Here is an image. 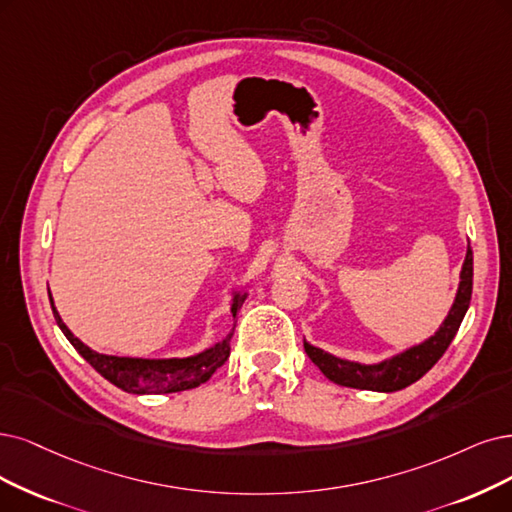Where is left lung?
<instances>
[{
    "instance_id": "1",
    "label": "left lung",
    "mask_w": 512,
    "mask_h": 512,
    "mask_svg": "<svg viewBox=\"0 0 512 512\" xmlns=\"http://www.w3.org/2000/svg\"><path fill=\"white\" fill-rule=\"evenodd\" d=\"M470 295H472V249L468 246L464 266L460 272V287L456 293V301L443 320V325L426 342L413 346L401 354L392 358H386L382 363L375 365H363L346 361V358H337L325 350L314 348L312 344L304 342L306 354L310 361L323 371L331 382L348 388L358 390H375V392H394L411 386L418 382L424 373H428L434 363L445 354L449 344L456 337L464 314L470 306Z\"/></svg>"
}]
</instances>
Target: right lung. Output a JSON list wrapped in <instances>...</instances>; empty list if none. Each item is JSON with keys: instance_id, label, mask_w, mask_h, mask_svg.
<instances>
[{"instance_id": "1", "label": "right lung", "mask_w": 512, "mask_h": 512, "mask_svg": "<svg viewBox=\"0 0 512 512\" xmlns=\"http://www.w3.org/2000/svg\"><path fill=\"white\" fill-rule=\"evenodd\" d=\"M244 299H246V293H234V301H232L234 318L240 306L244 304ZM50 306H52L56 325L61 327L71 346L78 350L94 367V371H99L107 382L130 394H168V392L198 388L206 380H211V375L227 361V356H230V342H232L234 329L213 348L187 358H130V356L99 354L90 350L86 344H82L80 339L67 329L63 318L54 308L52 295H50Z\"/></svg>"}]
</instances>
